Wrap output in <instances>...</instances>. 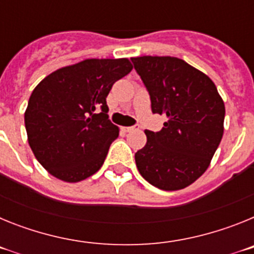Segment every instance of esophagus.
<instances>
[{"mask_svg":"<svg viewBox=\"0 0 254 254\" xmlns=\"http://www.w3.org/2000/svg\"><path fill=\"white\" fill-rule=\"evenodd\" d=\"M122 129L125 132H131L133 131V129H136V127H133V126H131V127H122Z\"/></svg>","mask_w":254,"mask_h":254,"instance_id":"34e87169","label":"esophagus"}]
</instances>
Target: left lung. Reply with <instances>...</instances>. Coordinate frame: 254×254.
Segmentation results:
<instances>
[{"label":"left lung","mask_w":254,"mask_h":254,"mask_svg":"<svg viewBox=\"0 0 254 254\" xmlns=\"http://www.w3.org/2000/svg\"><path fill=\"white\" fill-rule=\"evenodd\" d=\"M149 91L152 113L168 121L134 154L141 176L164 190H177L202 176L224 133L225 107L208 76L176 57L131 58Z\"/></svg>","instance_id":"8db88e82"}]
</instances>
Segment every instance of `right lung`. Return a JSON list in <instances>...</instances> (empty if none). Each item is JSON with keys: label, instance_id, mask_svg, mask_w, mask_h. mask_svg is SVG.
<instances>
[{"label": "right lung", "instance_id": "obj_1", "mask_svg": "<svg viewBox=\"0 0 254 254\" xmlns=\"http://www.w3.org/2000/svg\"><path fill=\"white\" fill-rule=\"evenodd\" d=\"M131 69L127 58H91L57 69L37 85L25 128L35 158L52 176L73 183L102 168L120 133L108 118L107 96Z\"/></svg>", "mask_w": 254, "mask_h": 254}]
</instances>
